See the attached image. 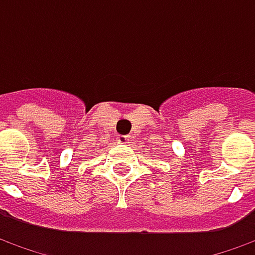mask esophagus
<instances>
[{
	"instance_id": "esophagus-1",
	"label": "esophagus",
	"mask_w": 255,
	"mask_h": 255,
	"mask_svg": "<svg viewBox=\"0 0 255 255\" xmlns=\"http://www.w3.org/2000/svg\"><path fill=\"white\" fill-rule=\"evenodd\" d=\"M116 140L119 142V143H128L129 136H128V135H117Z\"/></svg>"
}]
</instances>
